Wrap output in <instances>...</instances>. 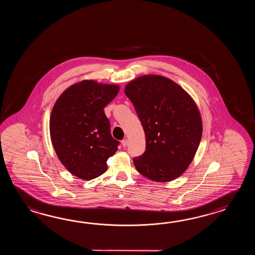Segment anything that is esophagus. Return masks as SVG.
Instances as JSON below:
<instances>
[{"label": "esophagus", "instance_id": "esophagus-1", "mask_svg": "<svg viewBox=\"0 0 255 255\" xmlns=\"http://www.w3.org/2000/svg\"><path fill=\"white\" fill-rule=\"evenodd\" d=\"M121 143H122V146L125 147V146L128 145V139H123V140L121 141Z\"/></svg>", "mask_w": 255, "mask_h": 255}]
</instances>
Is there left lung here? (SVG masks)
<instances>
[{
    "label": "left lung",
    "mask_w": 255,
    "mask_h": 255,
    "mask_svg": "<svg viewBox=\"0 0 255 255\" xmlns=\"http://www.w3.org/2000/svg\"><path fill=\"white\" fill-rule=\"evenodd\" d=\"M146 136V150L134 157L136 170L157 182L177 179L188 168L202 135L201 114L194 100L167 77L147 75L125 87Z\"/></svg>",
    "instance_id": "obj_1"
}]
</instances>
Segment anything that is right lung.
I'll list each match as a JSON object with an SVG mask.
<instances>
[{
    "label": "right lung",
    "mask_w": 255,
    "mask_h": 255,
    "mask_svg": "<svg viewBox=\"0 0 255 255\" xmlns=\"http://www.w3.org/2000/svg\"><path fill=\"white\" fill-rule=\"evenodd\" d=\"M117 85L83 80L60 96L50 117V135L60 161L84 180L98 178L108 169L107 160L120 141L110 133L104 108L118 95Z\"/></svg>",
    "instance_id": "right-lung-1"
}]
</instances>
